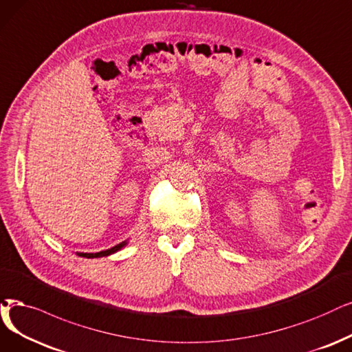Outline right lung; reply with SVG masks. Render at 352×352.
<instances>
[{
  "mask_svg": "<svg viewBox=\"0 0 352 352\" xmlns=\"http://www.w3.org/2000/svg\"><path fill=\"white\" fill-rule=\"evenodd\" d=\"M127 245V241H122V243H120V244H117L116 247H112V248H109V250H105V251H100V252H76V256H79V257H87V258H98V257H107V256H111V254H114V252H117V251H120L122 247H125Z\"/></svg>",
  "mask_w": 352,
  "mask_h": 352,
  "instance_id": "obj_1",
  "label": "right lung"
}]
</instances>
